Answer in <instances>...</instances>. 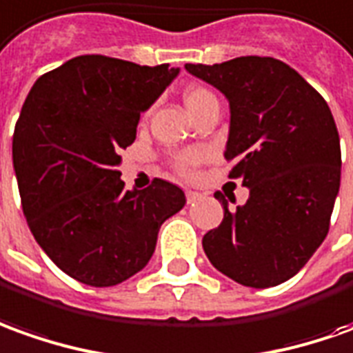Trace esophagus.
Instances as JSON below:
<instances>
[{
	"label": "esophagus",
	"instance_id": "obj_1",
	"mask_svg": "<svg viewBox=\"0 0 353 353\" xmlns=\"http://www.w3.org/2000/svg\"><path fill=\"white\" fill-rule=\"evenodd\" d=\"M198 200H201L200 192L186 190V201H188V203H194V201H198Z\"/></svg>",
	"mask_w": 353,
	"mask_h": 353
}]
</instances>
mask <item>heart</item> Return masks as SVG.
Listing matches in <instances>:
<instances>
[{
	"label": "heart",
	"mask_w": 353,
	"mask_h": 353,
	"mask_svg": "<svg viewBox=\"0 0 353 353\" xmlns=\"http://www.w3.org/2000/svg\"><path fill=\"white\" fill-rule=\"evenodd\" d=\"M211 99H215V96L209 92V90L201 88V86H192L184 92V103L188 107V111L194 113L198 107H201L203 103H208ZM200 159V153L198 152H186L184 155H181V159H179V167H181L182 171H186V169H190L194 163Z\"/></svg>",
	"instance_id": "obj_1"
}]
</instances>
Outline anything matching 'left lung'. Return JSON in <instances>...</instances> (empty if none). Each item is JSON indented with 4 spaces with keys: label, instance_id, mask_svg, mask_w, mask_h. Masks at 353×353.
<instances>
[{
    "label": "left lung",
    "instance_id": "left-lung-1",
    "mask_svg": "<svg viewBox=\"0 0 353 353\" xmlns=\"http://www.w3.org/2000/svg\"><path fill=\"white\" fill-rule=\"evenodd\" d=\"M228 101L225 157L250 190L203 236L211 265L238 284L269 288L292 279L329 232L340 190V138L319 92L273 57L184 65Z\"/></svg>",
    "mask_w": 353,
    "mask_h": 353
}]
</instances>
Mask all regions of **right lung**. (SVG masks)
<instances>
[{
	"mask_svg": "<svg viewBox=\"0 0 353 353\" xmlns=\"http://www.w3.org/2000/svg\"><path fill=\"white\" fill-rule=\"evenodd\" d=\"M179 72L80 55L40 77L24 101L13 134L24 217L48 257L79 283L115 286L142 271L161 225L186 203L161 179L125 190L117 171L140 113Z\"/></svg>",
	"mask_w": 353,
	"mask_h": 353,
	"instance_id": "add662e5",
	"label": "right lung"
}]
</instances>
